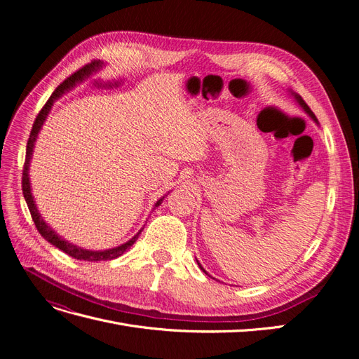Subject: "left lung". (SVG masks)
Listing matches in <instances>:
<instances>
[{
	"label": "left lung",
	"instance_id": "left-lung-1",
	"mask_svg": "<svg viewBox=\"0 0 359 359\" xmlns=\"http://www.w3.org/2000/svg\"><path fill=\"white\" fill-rule=\"evenodd\" d=\"M289 93H290V95L293 97V99H295V100H297V103H298V104H299V106L302 107V111H304V112H306V114H307V115H309V116H310V118L313 119V121H314V123H316V124L319 126V121H318V118H316V115H314V114L311 112V109H310V107L307 106V103L302 100V97H301L299 94H297V93H293V91H289ZM196 262H198L199 268H201V269L203 271V273H205V274H208V273H206V271L203 269V266H202V265L199 264V260H198V259H196ZM208 276H210V274H208Z\"/></svg>",
	"mask_w": 359,
	"mask_h": 359
}]
</instances>
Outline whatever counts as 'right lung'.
Segmentation results:
<instances>
[{"label": "right lung", "mask_w": 359, "mask_h": 359, "mask_svg": "<svg viewBox=\"0 0 359 359\" xmlns=\"http://www.w3.org/2000/svg\"><path fill=\"white\" fill-rule=\"evenodd\" d=\"M103 67H104V62L100 61V60L99 61H94L91 64H86L85 67H82L81 70L73 73L70 78H67L61 85H58V88L52 93V95L49 97V100L46 102V104L43 106V109L39 112L34 124H32V130H31L28 144H27V156H25V165H24V172H22V191H24V198H25V202L28 205V210H29L31 217H32V222H34L39 233L43 238H45L48 243H50L52 245H55L57 248H60L61 252L67 253L69 256L78 259V260H88V262H95V260H112V259H116V257H119L121 255H124V252H127V250L136 243V240L139 238V233L142 232V229H140L132 238V240H128L127 243H124L121 245L114 247V248H107V250H88V248H83V247H79V245L69 243L66 238L60 236L55 231H53L52 227L45 222V219H43L41 214L39 212L36 201H34V196H32V191H31L29 165H31L32 153H34V145H36L37 136L40 133L43 124H45V121H46V118H48V115H49V112L52 109L53 103H55L62 94L69 93L70 90L74 88L76 85L83 82L85 79H88L93 73H97L99 70H102ZM165 196H168V194H165ZM165 196H161L156 202L154 206L161 205V202H163V199H165Z\"/></svg>", "instance_id": "add662e5"}]
</instances>
